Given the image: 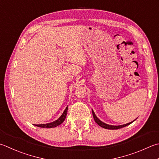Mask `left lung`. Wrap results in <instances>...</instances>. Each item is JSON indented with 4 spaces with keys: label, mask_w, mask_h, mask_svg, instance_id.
<instances>
[{
    "label": "left lung",
    "mask_w": 159,
    "mask_h": 159,
    "mask_svg": "<svg viewBox=\"0 0 159 159\" xmlns=\"http://www.w3.org/2000/svg\"><path fill=\"white\" fill-rule=\"evenodd\" d=\"M92 114H93V117H94V120H95V122L98 124V125H99V126H101V127H103V128H105V129H120V128H122V127H125V126H127V125H129V124H131L133 121H134V120H133V121H132V122H130V123H127V124H125V125H108V124H106V123H103V122H102L101 120H99L98 118H97V116H96V114H94V111L92 110Z\"/></svg>",
    "instance_id": "left-lung-1"
}]
</instances>
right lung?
I'll use <instances>...</instances> for the list:
<instances>
[{
    "label": "right lung",
    "instance_id": "obj_1",
    "mask_svg": "<svg viewBox=\"0 0 159 159\" xmlns=\"http://www.w3.org/2000/svg\"><path fill=\"white\" fill-rule=\"evenodd\" d=\"M67 110H68V106L65 108V110H64L63 113L62 114L61 116L55 121H53V122L49 123L40 124V125H36L37 127H43V128H52V127H57L58 125H61L62 123H63V121L65 120V118H66V116H67Z\"/></svg>",
    "mask_w": 159,
    "mask_h": 159
}]
</instances>
